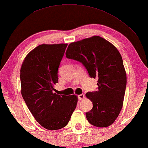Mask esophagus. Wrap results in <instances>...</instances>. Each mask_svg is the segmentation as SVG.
<instances>
[{
	"mask_svg": "<svg viewBox=\"0 0 148 148\" xmlns=\"http://www.w3.org/2000/svg\"><path fill=\"white\" fill-rule=\"evenodd\" d=\"M78 99H79V100H80V101H81V100H82V99H84V94L79 95L78 96Z\"/></svg>",
	"mask_w": 148,
	"mask_h": 148,
	"instance_id": "esophagus-1",
	"label": "esophagus"
}]
</instances>
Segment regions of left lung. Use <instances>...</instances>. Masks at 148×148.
<instances>
[{"instance_id":"1","label":"left lung","mask_w":148,"mask_h":148,"mask_svg":"<svg viewBox=\"0 0 148 148\" xmlns=\"http://www.w3.org/2000/svg\"><path fill=\"white\" fill-rule=\"evenodd\" d=\"M66 56L82 63L90 78H98V90L86 94L93 106L86 113L87 120L99 127L111 125L122 109L127 84L117 49L103 37L93 36L70 43Z\"/></svg>"}]
</instances>
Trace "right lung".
Wrapping results in <instances>:
<instances>
[{"label":"right lung","mask_w":148,"mask_h":148,"mask_svg":"<svg viewBox=\"0 0 148 148\" xmlns=\"http://www.w3.org/2000/svg\"><path fill=\"white\" fill-rule=\"evenodd\" d=\"M68 44H42L28 53L21 66V94L28 109L41 126L57 130L68 123L76 109V95L54 92L58 72Z\"/></svg>","instance_id":"add662e5"}]
</instances>
